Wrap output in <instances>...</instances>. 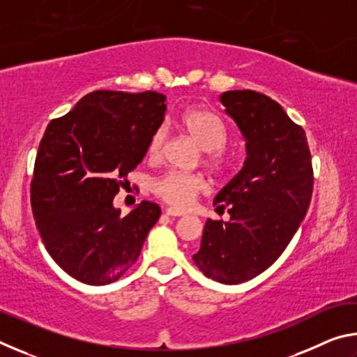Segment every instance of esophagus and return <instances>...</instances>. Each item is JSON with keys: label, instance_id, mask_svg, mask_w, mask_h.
<instances>
[{"label": "esophagus", "instance_id": "obj_1", "mask_svg": "<svg viewBox=\"0 0 357 357\" xmlns=\"http://www.w3.org/2000/svg\"><path fill=\"white\" fill-rule=\"evenodd\" d=\"M165 213H167V215H172V217H181V215H185L184 211L176 209V208H167V209H165Z\"/></svg>", "mask_w": 357, "mask_h": 357}]
</instances>
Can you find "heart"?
I'll return each instance as SVG.
<instances>
[{"label":"heart","mask_w":357,"mask_h":357,"mask_svg":"<svg viewBox=\"0 0 357 357\" xmlns=\"http://www.w3.org/2000/svg\"><path fill=\"white\" fill-rule=\"evenodd\" d=\"M179 124L198 143V146L204 149L206 167L217 173L228 170L229 154L225 149L228 130L219 114L206 107H192L181 114ZM164 128L155 129L148 143V155L151 159H159L164 153ZM206 189V179L200 174L176 170L162 174L153 183V192L155 195L176 208L190 206L195 198Z\"/></svg>","instance_id":"obj_1"}]
</instances>
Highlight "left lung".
Masks as SVG:
<instances>
[{"mask_svg": "<svg viewBox=\"0 0 357 357\" xmlns=\"http://www.w3.org/2000/svg\"><path fill=\"white\" fill-rule=\"evenodd\" d=\"M245 138L241 172L217 193L214 206L229 220H208L193 263L220 283L234 285L268 269L299 228L313 192L305 132L268 96L243 89L220 94Z\"/></svg>", "mask_w": 357, "mask_h": 357, "instance_id": "left-lung-1", "label": "left lung"}]
</instances>
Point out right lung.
<instances>
[{
	"instance_id": "obj_1",
	"label": "right lung",
	"mask_w": 357,
	"mask_h": 357,
	"mask_svg": "<svg viewBox=\"0 0 357 357\" xmlns=\"http://www.w3.org/2000/svg\"><path fill=\"white\" fill-rule=\"evenodd\" d=\"M165 96L99 89L48 123L34 162L31 209L47 252L70 277L107 285L134 266L160 208L128 215L113 198L160 128Z\"/></svg>"
}]
</instances>
